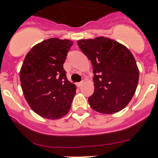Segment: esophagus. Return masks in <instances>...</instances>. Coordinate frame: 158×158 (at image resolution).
Masks as SVG:
<instances>
[{"label":"esophagus","instance_id":"obj_1","mask_svg":"<svg viewBox=\"0 0 158 158\" xmlns=\"http://www.w3.org/2000/svg\"><path fill=\"white\" fill-rule=\"evenodd\" d=\"M83 83H84V82L83 81H82V82H78V83L76 84V85H77V87H80L83 85Z\"/></svg>","mask_w":158,"mask_h":158}]
</instances>
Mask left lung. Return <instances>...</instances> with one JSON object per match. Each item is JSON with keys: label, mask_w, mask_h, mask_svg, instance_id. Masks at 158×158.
Listing matches in <instances>:
<instances>
[{"label": "left lung", "mask_w": 158, "mask_h": 158, "mask_svg": "<svg viewBox=\"0 0 158 158\" xmlns=\"http://www.w3.org/2000/svg\"><path fill=\"white\" fill-rule=\"evenodd\" d=\"M88 57L94 73L91 108L102 114H113L126 107L136 91L139 70L135 57L125 46L110 38L77 41Z\"/></svg>", "instance_id": "1"}]
</instances>
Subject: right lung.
<instances>
[{"instance_id":"1","label":"right lung","mask_w":158,"mask_h":158,"mask_svg":"<svg viewBox=\"0 0 158 158\" xmlns=\"http://www.w3.org/2000/svg\"><path fill=\"white\" fill-rule=\"evenodd\" d=\"M69 40L50 38L33 47L20 71L23 95L33 111L48 119H59L69 112L76 86L63 69Z\"/></svg>"}]
</instances>
